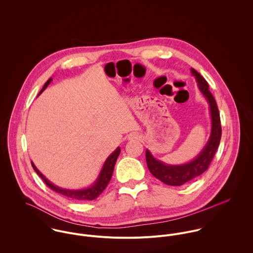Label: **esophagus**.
Here are the masks:
<instances>
[{"label":"esophagus","mask_w":253,"mask_h":253,"mask_svg":"<svg viewBox=\"0 0 253 253\" xmlns=\"http://www.w3.org/2000/svg\"><path fill=\"white\" fill-rule=\"evenodd\" d=\"M129 139H131V140H137V139H139V135L136 134V133H131V134L129 135Z\"/></svg>","instance_id":"1"}]
</instances>
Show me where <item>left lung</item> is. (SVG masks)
<instances>
[{
    "mask_svg": "<svg viewBox=\"0 0 253 253\" xmlns=\"http://www.w3.org/2000/svg\"><path fill=\"white\" fill-rule=\"evenodd\" d=\"M191 73L195 77L198 83V87L208 101L210 107L211 128L207 144L192 161L181 165L166 164L156 159L148 149L145 153L146 162L150 172L159 180L170 186H181L188 181L193 180L194 178L203 174L211 163L221 139L220 116L215 99L209 89V84L204 77L195 69L191 68Z\"/></svg>",
    "mask_w": 253,
    "mask_h": 253,
    "instance_id": "obj_1",
    "label": "left lung"
}]
</instances>
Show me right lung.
Returning <instances> with one entry per match:
<instances>
[{"instance_id":"1","label":"right lung","mask_w":253,"mask_h":253,"mask_svg":"<svg viewBox=\"0 0 253 253\" xmlns=\"http://www.w3.org/2000/svg\"><path fill=\"white\" fill-rule=\"evenodd\" d=\"M51 81H52V78H49L46 81V83L43 84L42 88L41 89V91L39 92L38 95H40L47 87V85L51 83ZM120 153H121V149H120V147H118L112 154H110V156L104 162L102 169H101L97 178L93 182V184H91L90 186H88L86 188H83V189H65V188L56 186L52 182L48 180L47 178H45V176L40 172V170L37 169L36 166L34 165L33 162H31V165H32L34 170L36 171L37 174L54 192H56L62 196H65L71 200L92 201V200L96 199L107 187L109 182L111 180V177H112V174L114 171V168H115V164H116V161H117Z\"/></svg>"}]
</instances>
